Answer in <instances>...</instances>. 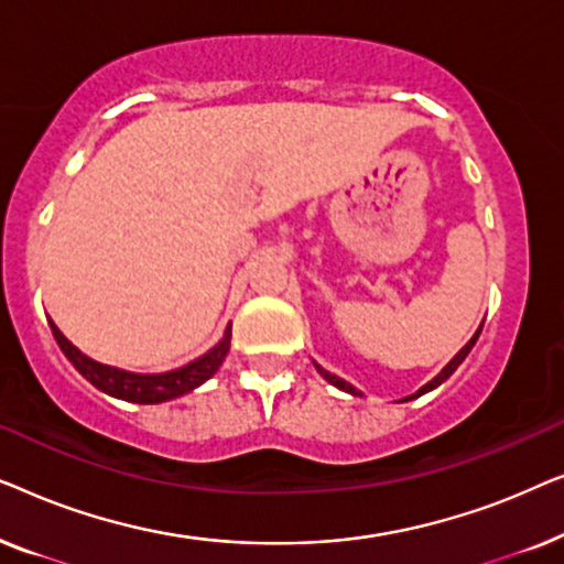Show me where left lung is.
Listing matches in <instances>:
<instances>
[{"instance_id": "left-lung-1", "label": "left lung", "mask_w": 564, "mask_h": 564, "mask_svg": "<svg viewBox=\"0 0 564 564\" xmlns=\"http://www.w3.org/2000/svg\"><path fill=\"white\" fill-rule=\"evenodd\" d=\"M477 336H480V330H477V334H475L473 338H469V341H467V346H465V349H462V351L457 354V357H454V359L449 361V365H446V367L442 369V372H438V375L434 377V380H431V382H426V384H423V388H421L419 392H415V395H411V398H419V395H423V392H429V390H434V388H438V384H442V382L446 380V377H449V375L454 372V369H457V367L462 365V361H465V357H467V354H469V349H473V346H475V341H477ZM315 369H318V372L323 375V380H328L330 384H336V388H338V390H346V392H351V395H361V392H357V388H351V384H349V382H344V380H341V377H336V375H330V372H326V369H323L321 365H315ZM411 398H405V400H411Z\"/></svg>"}]
</instances>
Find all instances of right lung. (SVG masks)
<instances>
[{
    "label": "right lung",
    "instance_id": "right-lung-1",
    "mask_svg": "<svg viewBox=\"0 0 564 564\" xmlns=\"http://www.w3.org/2000/svg\"><path fill=\"white\" fill-rule=\"evenodd\" d=\"M51 330H53V338H56V344L61 346V351L66 354L68 361H72V365L79 369V372L87 377L95 388H99L112 398L130 400V403H164V400L180 398L184 392L199 388V384L210 380V377L218 372V367L223 365V359H226V354L230 349V326H228L223 341L218 346H213L205 357L192 361V365L174 369V372H166V375H133V372H122V369L99 365V361L84 357V354L76 349L64 334H61L53 321H51Z\"/></svg>",
    "mask_w": 564,
    "mask_h": 564
}]
</instances>
